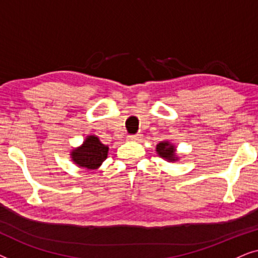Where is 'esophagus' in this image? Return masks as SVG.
<instances>
[{
    "instance_id": "34e87169",
    "label": "esophagus",
    "mask_w": 258,
    "mask_h": 258,
    "mask_svg": "<svg viewBox=\"0 0 258 258\" xmlns=\"http://www.w3.org/2000/svg\"><path fill=\"white\" fill-rule=\"evenodd\" d=\"M142 139H143L142 134H136V135L128 136V140L133 141V142H140V141H142Z\"/></svg>"
}]
</instances>
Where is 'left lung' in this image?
<instances>
[{
  "label": "left lung",
  "mask_w": 258,
  "mask_h": 258,
  "mask_svg": "<svg viewBox=\"0 0 258 258\" xmlns=\"http://www.w3.org/2000/svg\"><path fill=\"white\" fill-rule=\"evenodd\" d=\"M156 153L158 156L168 162H176L179 160L176 154V147L170 141H161L156 146Z\"/></svg>",
  "instance_id": "1"
}]
</instances>
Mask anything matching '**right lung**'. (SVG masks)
<instances>
[{"mask_svg": "<svg viewBox=\"0 0 258 258\" xmlns=\"http://www.w3.org/2000/svg\"><path fill=\"white\" fill-rule=\"evenodd\" d=\"M109 147L100 141L96 135H88L80 147L70 151V158L77 167L88 170H96L108 157Z\"/></svg>", "mask_w": 258, "mask_h": 258, "instance_id": "right-lung-1", "label": "right lung"}]
</instances>
